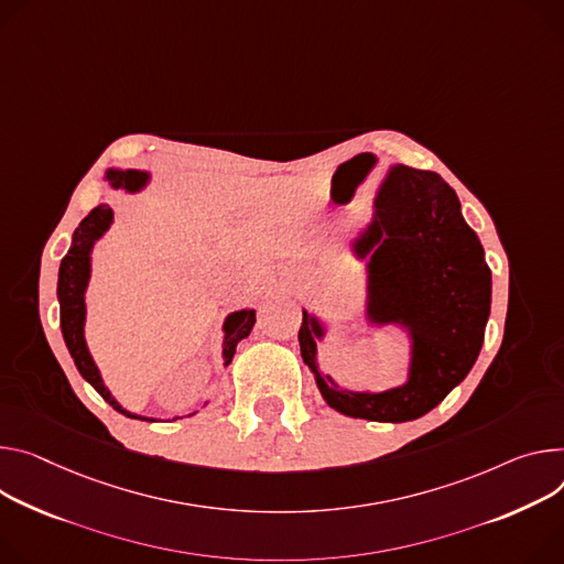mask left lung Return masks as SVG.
<instances>
[{"label":"left lung","mask_w":564,"mask_h":564,"mask_svg":"<svg viewBox=\"0 0 564 564\" xmlns=\"http://www.w3.org/2000/svg\"><path fill=\"white\" fill-rule=\"evenodd\" d=\"M409 188L376 199V223L357 240L371 256L376 322L400 319L414 333L409 382L384 393L339 391L315 365L319 324L303 313L299 344L326 402L350 419L414 421L434 409L473 369L490 315V268L456 193L438 173L398 166Z\"/></svg>","instance_id":"1"}]
</instances>
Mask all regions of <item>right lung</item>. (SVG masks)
<instances>
[{
    "label": "right lung",
    "instance_id": "1",
    "mask_svg": "<svg viewBox=\"0 0 564 564\" xmlns=\"http://www.w3.org/2000/svg\"><path fill=\"white\" fill-rule=\"evenodd\" d=\"M108 180L112 182V186H126L130 191H137L143 182L145 175L137 173V171H110ZM112 223V209L110 204H98L94 207L83 223L78 225V229L74 231V242L72 249L67 251V256L61 263V274H58V301H61V328H63V337L65 344L74 357V362L80 371V376L100 393L108 404H112L119 414L128 416V419H139L126 409H121V404L112 398V393L106 389L104 380L98 376V369L91 360V355L87 350L85 337H83V324H85V285L89 279V249L94 245L96 238L104 236V231L110 227ZM256 324V313L253 311H240L227 317L225 322V365L231 362V357L236 352V344L240 339H245L251 328ZM148 421V419H143Z\"/></svg>",
    "mask_w": 564,
    "mask_h": 564
}]
</instances>
